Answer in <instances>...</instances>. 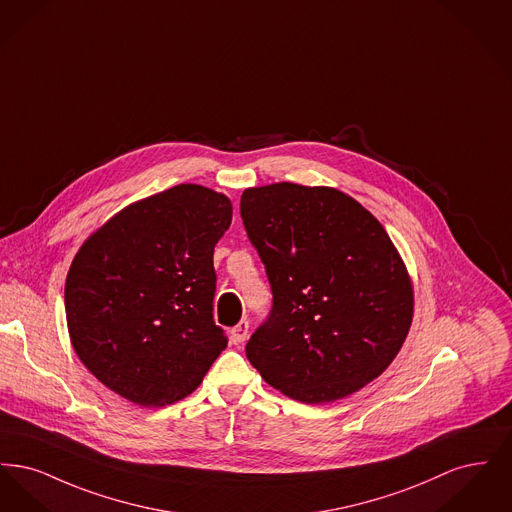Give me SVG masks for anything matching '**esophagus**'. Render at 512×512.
Returning a JSON list of instances; mask_svg holds the SVG:
<instances>
[{
    "instance_id": "34e87169",
    "label": "esophagus",
    "mask_w": 512,
    "mask_h": 512,
    "mask_svg": "<svg viewBox=\"0 0 512 512\" xmlns=\"http://www.w3.org/2000/svg\"><path fill=\"white\" fill-rule=\"evenodd\" d=\"M249 336V322L247 320H240L232 330H230V340L232 343H244L245 338Z\"/></svg>"
}]
</instances>
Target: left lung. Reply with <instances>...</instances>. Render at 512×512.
Returning a JSON list of instances; mask_svg holds the SVG:
<instances>
[{
    "label": "left lung",
    "instance_id": "1",
    "mask_svg": "<svg viewBox=\"0 0 512 512\" xmlns=\"http://www.w3.org/2000/svg\"><path fill=\"white\" fill-rule=\"evenodd\" d=\"M240 215L272 292L245 355L301 403H328L378 378L409 334L413 286L384 226L334 188H249Z\"/></svg>",
    "mask_w": 512,
    "mask_h": 512
}]
</instances>
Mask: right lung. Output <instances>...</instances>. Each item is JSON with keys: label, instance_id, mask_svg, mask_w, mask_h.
<instances>
[{"label": "right lung", "instance_id": "right-lung-1", "mask_svg": "<svg viewBox=\"0 0 512 512\" xmlns=\"http://www.w3.org/2000/svg\"><path fill=\"white\" fill-rule=\"evenodd\" d=\"M232 203L180 184L128 205L92 234L65 284L74 351L109 390L142 407L201 384L228 338L215 324V245Z\"/></svg>", "mask_w": 512, "mask_h": 512}]
</instances>
